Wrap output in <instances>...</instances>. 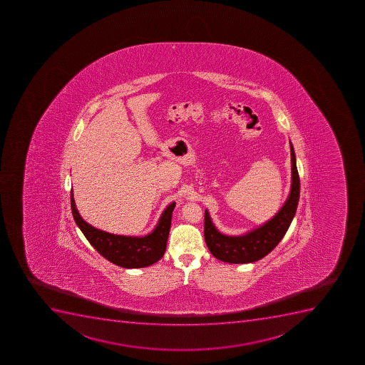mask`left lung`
Masks as SVG:
<instances>
[{
	"mask_svg": "<svg viewBox=\"0 0 365 365\" xmlns=\"http://www.w3.org/2000/svg\"><path fill=\"white\" fill-rule=\"evenodd\" d=\"M291 147V163H292V185L287 202L283 207L265 225L249 232L240 237H227L217 231L212 224L208 212L205 211L204 237L208 250L215 258L222 262L233 264H245L257 262L267 256L283 239L287 233L293 217L296 215L297 206L299 201V174L297 170L296 155Z\"/></svg>",
	"mask_w": 365,
	"mask_h": 365,
	"instance_id": "8db88e82",
	"label": "left lung"
}]
</instances>
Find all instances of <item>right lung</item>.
Returning a JSON list of instances; mask_svg holds the SVG:
<instances>
[{
    "mask_svg": "<svg viewBox=\"0 0 365 365\" xmlns=\"http://www.w3.org/2000/svg\"><path fill=\"white\" fill-rule=\"evenodd\" d=\"M71 205L76 225L80 227L91 245L109 262L125 269H138L152 265L160 260L166 251L170 220L175 202L170 204L161 215L160 222L152 233L134 238L110 235L89 225L78 215L73 191L71 190Z\"/></svg>",
    "mask_w": 365,
    "mask_h": 365,
    "instance_id": "add662e5",
    "label": "right lung"
}]
</instances>
